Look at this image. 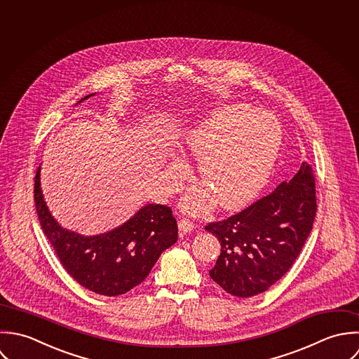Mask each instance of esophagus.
Masks as SVG:
<instances>
[{
	"label": "esophagus",
	"instance_id": "esophagus-1",
	"mask_svg": "<svg viewBox=\"0 0 359 359\" xmlns=\"http://www.w3.org/2000/svg\"><path fill=\"white\" fill-rule=\"evenodd\" d=\"M193 229H194V223L190 222L189 219H182V220H179V231H180L182 234L190 233Z\"/></svg>",
	"mask_w": 359,
	"mask_h": 359
}]
</instances>
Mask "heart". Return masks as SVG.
I'll return each instance as SVG.
<instances>
[{
	"label": "heart",
	"mask_w": 359,
	"mask_h": 359,
	"mask_svg": "<svg viewBox=\"0 0 359 359\" xmlns=\"http://www.w3.org/2000/svg\"><path fill=\"white\" fill-rule=\"evenodd\" d=\"M182 151L200 161L198 175L205 186L191 189L183 208L204 214L216 200L226 210L252 201L269 182L282 144V128L275 116L244 104L224 105L190 128L182 136ZM179 175L187 166L173 158Z\"/></svg>",
	"instance_id": "obj_1"
}]
</instances>
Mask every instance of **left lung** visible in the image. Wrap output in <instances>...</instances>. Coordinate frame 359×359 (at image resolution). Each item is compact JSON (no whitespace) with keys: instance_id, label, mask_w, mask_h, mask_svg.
<instances>
[{"instance_id":"left-lung-1","label":"left lung","mask_w":359,"mask_h":359,"mask_svg":"<svg viewBox=\"0 0 359 359\" xmlns=\"http://www.w3.org/2000/svg\"><path fill=\"white\" fill-rule=\"evenodd\" d=\"M316 214L315 177L308 162L290 182L241 212L212 222L220 255L210 271L226 292L248 298L282 279L299 255Z\"/></svg>"}]
</instances>
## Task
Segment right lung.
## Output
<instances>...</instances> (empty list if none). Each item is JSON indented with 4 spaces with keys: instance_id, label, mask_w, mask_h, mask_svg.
Returning a JSON list of instances; mask_svg holds the SVG:
<instances>
[{
    "instance_id": "obj_1",
    "label": "right lung",
    "mask_w": 359,
    "mask_h": 359,
    "mask_svg": "<svg viewBox=\"0 0 359 359\" xmlns=\"http://www.w3.org/2000/svg\"><path fill=\"white\" fill-rule=\"evenodd\" d=\"M34 203L41 229L65 271L80 286L101 295L115 297L139 286L159 255L177 241L172 210L159 204L144 205L122 226L102 234L81 236L64 229L44 201L40 166L34 177Z\"/></svg>"
}]
</instances>
